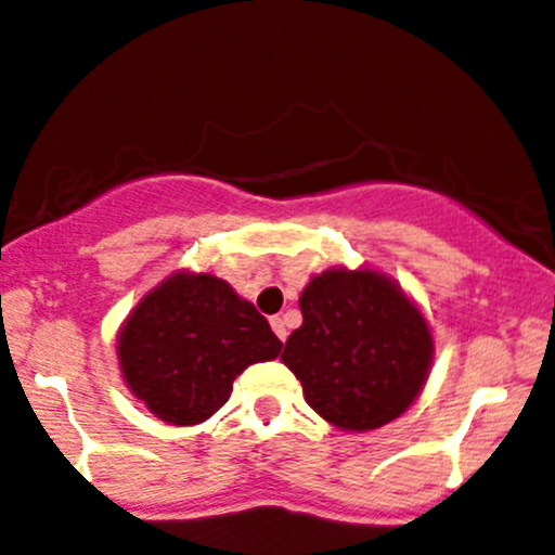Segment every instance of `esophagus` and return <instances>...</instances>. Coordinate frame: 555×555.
Here are the masks:
<instances>
[{
	"instance_id": "obj_1",
	"label": "esophagus",
	"mask_w": 555,
	"mask_h": 555,
	"mask_svg": "<svg viewBox=\"0 0 555 555\" xmlns=\"http://www.w3.org/2000/svg\"><path fill=\"white\" fill-rule=\"evenodd\" d=\"M271 325H273V331H276V336H279V339H287V323H284V318H279V314H276V318H271Z\"/></svg>"
}]
</instances>
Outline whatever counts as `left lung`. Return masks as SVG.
Listing matches in <instances>:
<instances>
[{
	"instance_id": "left-lung-1",
	"label": "left lung",
	"mask_w": 555,
	"mask_h": 555,
	"mask_svg": "<svg viewBox=\"0 0 555 555\" xmlns=\"http://www.w3.org/2000/svg\"><path fill=\"white\" fill-rule=\"evenodd\" d=\"M301 328L282 361L309 405L339 429H377L408 411L427 380V320L391 279L375 271H325L301 293Z\"/></svg>"
}]
</instances>
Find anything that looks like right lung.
<instances>
[{
	"label": "right lung",
	"mask_w": 555,
	"mask_h": 555,
	"mask_svg": "<svg viewBox=\"0 0 555 555\" xmlns=\"http://www.w3.org/2000/svg\"><path fill=\"white\" fill-rule=\"evenodd\" d=\"M279 353L268 320L210 273H175L158 284L117 339L133 397L178 427L214 416L248 364Z\"/></svg>",
	"instance_id": "right-lung-1"
}]
</instances>
